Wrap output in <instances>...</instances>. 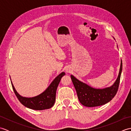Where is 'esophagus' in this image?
Instances as JSON below:
<instances>
[{"label":"esophagus","instance_id":"34e87169","mask_svg":"<svg viewBox=\"0 0 131 131\" xmlns=\"http://www.w3.org/2000/svg\"><path fill=\"white\" fill-rule=\"evenodd\" d=\"M66 72H68V73H69V72H70V71H69V70H66Z\"/></svg>","mask_w":131,"mask_h":131}]
</instances>
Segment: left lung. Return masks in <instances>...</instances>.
<instances>
[{"label": "left lung", "mask_w": 131, "mask_h": 131, "mask_svg": "<svg viewBox=\"0 0 131 131\" xmlns=\"http://www.w3.org/2000/svg\"><path fill=\"white\" fill-rule=\"evenodd\" d=\"M122 71V61L121 60L119 74L115 82L110 87L102 89L92 87L71 75V79L75 88L80 102L85 106L95 107L105 105L110 101L118 91Z\"/></svg>", "instance_id": "1"}]
</instances>
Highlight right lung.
Wrapping results in <instances>:
<instances>
[{"mask_svg": "<svg viewBox=\"0 0 131 131\" xmlns=\"http://www.w3.org/2000/svg\"><path fill=\"white\" fill-rule=\"evenodd\" d=\"M65 75V73L62 72L55 78L43 92L32 97H26L21 96L16 90L12 81H10L14 92L22 104L25 107L32 110H42L51 108L53 106L56 100V93L57 87L61 78Z\"/></svg>", "mask_w": 131, "mask_h": 131, "instance_id": "add662e5", "label": "right lung"}]
</instances>
